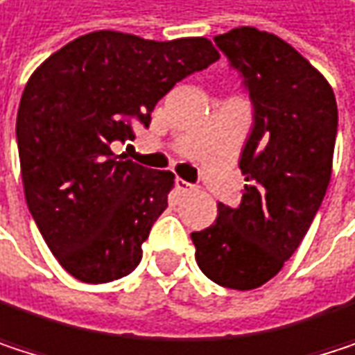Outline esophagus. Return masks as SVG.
I'll use <instances>...</instances> for the list:
<instances>
[{"instance_id":"esophagus-1","label":"esophagus","mask_w":355,"mask_h":355,"mask_svg":"<svg viewBox=\"0 0 355 355\" xmlns=\"http://www.w3.org/2000/svg\"><path fill=\"white\" fill-rule=\"evenodd\" d=\"M175 188H178L182 194H188V192H194V190H196L192 184H188V182H184V180H175Z\"/></svg>"}]
</instances>
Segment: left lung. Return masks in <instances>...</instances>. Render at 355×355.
Returning a JSON list of instances; mask_svg holds the SVG:
<instances>
[{"instance_id": "1", "label": "left lung", "mask_w": 355, "mask_h": 355, "mask_svg": "<svg viewBox=\"0 0 355 355\" xmlns=\"http://www.w3.org/2000/svg\"><path fill=\"white\" fill-rule=\"evenodd\" d=\"M244 76L254 128L242 150L246 186L238 207L192 234L196 263L217 285L257 289L304 240L331 180L337 101L327 78L289 43L254 26L215 37Z\"/></svg>"}]
</instances>
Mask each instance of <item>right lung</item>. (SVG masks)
Listing matches in <instances>:
<instances>
[{"label": "right lung", "mask_w": 355, "mask_h": 355, "mask_svg": "<svg viewBox=\"0 0 355 355\" xmlns=\"http://www.w3.org/2000/svg\"><path fill=\"white\" fill-rule=\"evenodd\" d=\"M217 60L205 37L94 31L28 78L16 119L24 196L49 250L78 281L130 275L173 188L171 171L132 163L111 144L132 140V123L148 125L159 98Z\"/></svg>", "instance_id": "obj_1"}]
</instances>
